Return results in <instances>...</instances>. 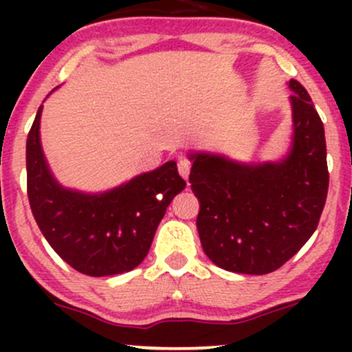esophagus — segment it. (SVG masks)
Listing matches in <instances>:
<instances>
[{
  "label": "esophagus",
  "mask_w": 352,
  "mask_h": 352,
  "mask_svg": "<svg viewBox=\"0 0 352 352\" xmlns=\"http://www.w3.org/2000/svg\"><path fill=\"white\" fill-rule=\"evenodd\" d=\"M190 168H192V162H190L188 159H180L179 160V173L182 177H184L185 180H188Z\"/></svg>",
  "instance_id": "1"
}]
</instances>
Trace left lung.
Wrapping results in <instances>:
<instances>
[{
  "instance_id": "left-lung-1",
  "label": "left lung",
  "mask_w": 352,
  "mask_h": 352,
  "mask_svg": "<svg viewBox=\"0 0 352 352\" xmlns=\"http://www.w3.org/2000/svg\"><path fill=\"white\" fill-rule=\"evenodd\" d=\"M293 151L281 164L241 165L195 153L190 184L200 200L197 228L220 268L266 274L281 268L318 228L329 187L322 120L298 80Z\"/></svg>"
}]
</instances>
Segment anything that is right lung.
Returning <instances> with one entry per match:
<instances>
[{
  "label": "right lung",
  "instance_id": "obj_1",
  "mask_svg": "<svg viewBox=\"0 0 352 352\" xmlns=\"http://www.w3.org/2000/svg\"><path fill=\"white\" fill-rule=\"evenodd\" d=\"M38 114L26 140L28 199L47 243L67 265L89 276L131 272L142 263L173 197L185 188L177 164H164L102 195L56 184L39 142Z\"/></svg>",
  "mask_w": 352,
  "mask_h": 352
}]
</instances>
